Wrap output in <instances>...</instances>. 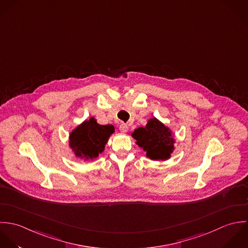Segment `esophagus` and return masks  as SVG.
<instances>
[{
	"label": "esophagus",
	"instance_id": "esophagus-1",
	"mask_svg": "<svg viewBox=\"0 0 248 248\" xmlns=\"http://www.w3.org/2000/svg\"><path fill=\"white\" fill-rule=\"evenodd\" d=\"M119 128H120V130H121L122 133H126L127 130H128V125H127L126 124H122Z\"/></svg>",
	"mask_w": 248,
	"mask_h": 248
}]
</instances>
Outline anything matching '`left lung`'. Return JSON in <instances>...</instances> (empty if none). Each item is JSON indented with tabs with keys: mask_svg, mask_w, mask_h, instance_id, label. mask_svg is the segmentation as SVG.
Segmentation results:
<instances>
[{
	"mask_svg": "<svg viewBox=\"0 0 248 248\" xmlns=\"http://www.w3.org/2000/svg\"><path fill=\"white\" fill-rule=\"evenodd\" d=\"M131 136L151 160L166 161L175 149V139L171 129L155 117L149 119L144 127L135 129Z\"/></svg>",
	"mask_w": 248,
	"mask_h": 248,
	"instance_id": "obj_1",
	"label": "left lung"
}]
</instances>
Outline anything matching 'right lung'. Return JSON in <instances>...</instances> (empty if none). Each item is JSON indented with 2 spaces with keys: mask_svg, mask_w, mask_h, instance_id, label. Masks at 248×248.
Returning <instances> with one entry per match:
<instances>
[{
  "mask_svg": "<svg viewBox=\"0 0 248 248\" xmlns=\"http://www.w3.org/2000/svg\"><path fill=\"white\" fill-rule=\"evenodd\" d=\"M114 132V125L99 124L94 117H91L70 132L69 148L79 160H93L103 152Z\"/></svg>",
  "mask_w": 248,
  "mask_h": 248,
  "instance_id": "right-lung-1",
  "label": "right lung"
}]
</instances>
